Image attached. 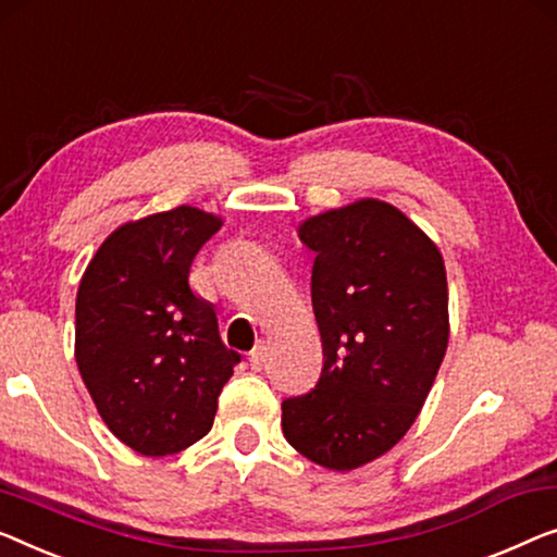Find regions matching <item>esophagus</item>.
<instances>
[{
	"instance_id": "1",
	"label": "esophagus",
	"mask_w": 557,
	"mask_h": 557,
	"mask_svg": "<svg viewBox=\"0 0 557 557\" xmlns=\"http://www.w3.org/2000/svg\"><path fill=\"white\" fill-rule=\"evenodd\" d=\"M265 357H269V346H265L263 342H259V344L253 346V351L248 354V361H251V369H256V372H259V369H263Z\"/></svg>"
}]
</instances>
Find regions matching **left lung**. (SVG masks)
Returning <instances> with one entry per match:
<instances>
[{"label": "left lung", "instance_id": "1", "mask_svg": "<svg viewBox=\"0 0 557 557\" xmlns=\"http://www.w3.org/2000/svg\"><path fill=\"white\" fill-rule=\"evenodd\" d=\"M298 238L317 253L311 304L324 369L281 405L296 453L349 472L405 437L449 342L447 271L434 240L376 198L311 215Z\"/></svg>", "mask_w": 557, "mask_h": 557}]
</instances>
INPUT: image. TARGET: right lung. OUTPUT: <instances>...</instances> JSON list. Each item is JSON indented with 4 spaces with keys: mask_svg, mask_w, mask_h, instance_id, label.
Wrapping results in <instances>:
<instances>
[{
    "mask_svg": "<svg viewBox=\"0 0 557 557\" xmlns=\"http://www.w3.org/2000/svg\"><path fill=\"white\" fill-rule=\"evenodd\" d=\"M223 225L193 206L127 221L87 263L75 304V359L102 422L145 457L196 445L240 357L213 306L188 286L200 246Z\"/></svg>",
    "mask_w": 557,
    "mask_h": 557,
    "instance_id": "right-lung-1",
    "label": "right lung"
}]
</instances>
